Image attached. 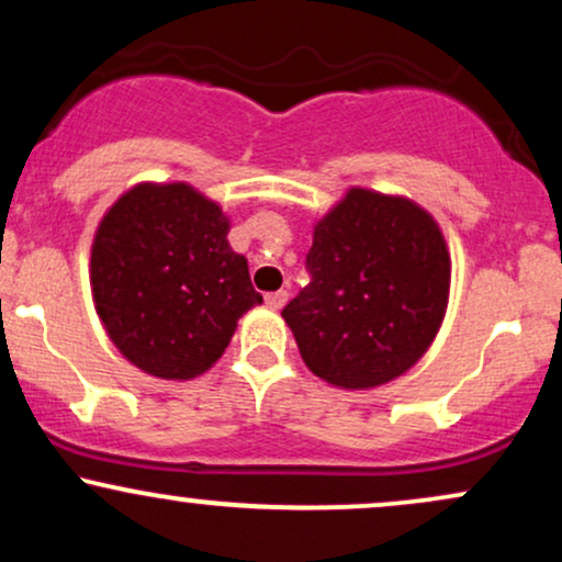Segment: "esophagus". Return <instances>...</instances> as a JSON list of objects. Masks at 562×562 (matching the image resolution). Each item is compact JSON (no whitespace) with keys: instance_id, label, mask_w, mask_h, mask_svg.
Here are the masks:
<instances>
[{"instance_id":"1","label":"esophagus","mask_w":562,"mask_h":562,"mask_svg":"<svg viewBox=\"0 0 562 562\" xmlns=\"http://www.w3.org/2000/svg\"><path fill=\"white\" fill-rule=\"evenodd\" d=\"M263 301H267L269 308L280 312V308L288 303V290H274V293H267V299H263Z\"/></svg>"}]
</instances>
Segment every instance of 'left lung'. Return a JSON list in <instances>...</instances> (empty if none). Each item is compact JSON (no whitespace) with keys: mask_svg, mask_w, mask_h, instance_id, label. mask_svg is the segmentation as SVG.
Segmentation results:
<instances>
[{"mask_svg":"<svg viewBox=\"0 0 562 562\" xmlns=\"http://www.w3.org/2000/svg\"><path fill=\"white\" fill-rule=\"evenodd\" d=\"M306 272L282 317L308 370L340 389H372L409 370L447 312V243L404 198L348 192L314 227Z\"/></svg>","mask_w":562,"mask_h":562,"instance_id":"1","label":"left lung"}]
</instances>
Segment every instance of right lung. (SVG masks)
I'll use <instances>...</instances> for the list:
<instances>
[{"instance_id":"right-lung-1","label":"right lung","mask_w":562,"mask_h":562,"mask_svg":"<svg viewBox=\"0 0 562 562\" xmlns=\"http://www.w3.org/2000/svg\"><path fill=\"white\" fill-rule=\"evenodd\" d=\"M227 232L222 209L179 182L137 184L102 218L92 245L97 314L139 370L200 375L261 303Z\"/></svg>"}]
</instances>
